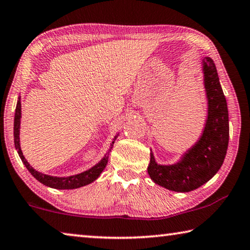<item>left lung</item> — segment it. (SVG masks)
<instances>
[{
    "instance_id": "left-lung-1",
    "label": "left lung",
    "mask_w": 250,
    "mask_h": 250,
    "mask_svg": "<svg viewBox=\"0 0 250 250\" xmlns=\"http://www.w3.org/2000/svg\"><path fill=\"white\" fill-rule=\"evenodd\" d=\"M202 66L207 98V119L201 138L182 155L179 162L171 166L156 163L151 152L147 173L154 183L170 191L186 193L205 184L221 168L227 152L229 124L226 98L213 59L204 57Z\"/></svg>"
}]
</instances>
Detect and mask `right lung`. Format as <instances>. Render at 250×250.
<instances>
[{
	"label": "right lung",
	"instance_id": "obj_1",
	"mask_svg": "<svg viewBox=\"0 0 250 250\" xmlns=\"http://www.w3.org/2000/svg\"><path fill=\"white\" fill-rule=\"evenodd\" d=\"M21 98H19L18 104H16V109H15V117H14V145H15V149L18 150V153L20 155L21 160L24 163V166L26 167L29 173L35 177L37 181H40L42 184H44L46 186H49V188H57V189H73V188H82V186L90 184L91 182H94L99 177L101 174V172L104 170L105 166L108 163V158H109V153L111 151L113 143H115V140L117 139L118 135H116L115 139L111 145H110V149L108 150L107 153L104 154L103 159L100 160V162H98L92 167H90L89 170L84 171L83 173H79V174L76 175H71V176H66V177H57V176H52V175H47L44 174V173H41L39 171H36L35 168H33L31 167L25 156L23 155V152L21 150V146H20V126H21V117H22V113H21Z\"/></svg>",
	"mask_w": 250,
	"mask_h": 250
}]
</instances>
